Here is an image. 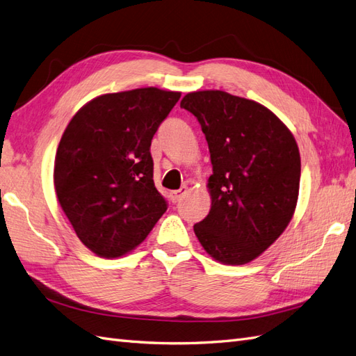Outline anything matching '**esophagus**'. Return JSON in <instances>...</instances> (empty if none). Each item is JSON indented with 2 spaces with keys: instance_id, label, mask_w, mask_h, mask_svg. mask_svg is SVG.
Instances as JSON below:
<instances>
[{
  "instance_id": "1",
  "label": "esophagus",
  "mask_w": 356,
  "mask_h": 356,
  "mask_svg": "<svg viewBox=\"0 0 356 356\" xmlns=\"http://www.w3.org/2000/svg\"><path fill=\"white\" fill-rule=\"evenodd\" d=\"M186 193H187V187H186V186H182L179 190L172 191V193H170V200L174 202V204H177V202H179V200H181V197L184 196Z\"/></svg>"
}]
</instances>
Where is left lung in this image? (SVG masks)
<instances>
[{
	"instance_id": "8db88e82",
	"label": "left lung",
	"mask_w": 356,
	"mask_h": 356,
	"mask_svg": "<svg viewBox=\"0 0 356 356\" xmlns=\"http://www.w3.org/2000/svg\"><path fill=\"white\" fill-rule=\"evenodd\" d=\"M181 108L197 118L213 165L211 209L195 234L216 261L248 264L293 216L301 177L296 140L270 109L225 91L188 92Z\"/></svg>"
}]
</instances>
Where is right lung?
<instances>
[{
    "mask_svg": "<svg viewBox=\"0 0 356 356\" xmlns=\"http://www.w3.org/2000/svg\"><path fill=\"white\" fill-rule=\"evenodd\" d=\"M181 92L154 86L88 102L64 130L54 186L76 235L92 253L136 248L168 209L152 179L151 140Z\"/></svg>",
    "mask_w": 356,
    "mask_h": 356,
    "instance_id": "add662e5",
    "label": "right lung"
}]
</instances>
